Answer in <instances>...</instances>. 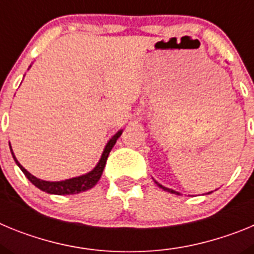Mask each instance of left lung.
I'll use <instances>...</instances> for the list:
<instances>
[{
	"mask_svg": "<svg viewBox=\"0 0 254 254\" xmlns=\"http://www.w3.org/2000/svg\"><path fill=\"white\" fill-rule=\"evenodd\" d=\"M154 182L155 183H156V186H158V187H160L161 190H167V192H169V193H173V194H178V196H181V193H179V192H177V190H170V188H167V187H164V186H161L160 183H159V182H156L154 179ZM211 192H208L207 194H210Z\"/></svg>",
	"mask_w": 254,
	"mask_h": 254,
	"instance_id": "obj_1",
	"label": "left lung"
}]
</instances>
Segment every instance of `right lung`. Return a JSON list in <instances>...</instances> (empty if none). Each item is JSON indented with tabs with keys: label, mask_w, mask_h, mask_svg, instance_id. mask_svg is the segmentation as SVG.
I'll return each mask as SVG.
<instances>
[{
	"label": "right lung",
	"mask_w": 254,
	"mask_h": 254,
	"mask_svg": "<svg viewBox=\"0 0 254 254\" xmlns=\"http://www.w3.org/2000/svg\"><path fill=\"white\" fill-rule=\"evenodd\" d=\"M123 129H120V131L117 132L114 136H112V138L107 142L105 145L104 150H103V154L100 156L99 161L95 165L93 170H90L86 174H82V176L78 177H73V178L69 179H64V181H60V182H49V181H43V179H39L37 177H34L33 174L28 172L25 168L22 167L21 164L17 161L16 156L13 154L12 149H11L10 145V150L11 154H12V158L15 160V163L17 164V167L21 169V172L25 174L26 178L35 186L39 190H42L43 192H47V193L51 194H58V196H62V194H75V193H80V192H84V190H90L93 188L94 186L98 183V181L100 179L103 174V170H104L105 163H107L108 155L111 152V150L113 149V146L116 145L117 140L120 138V136L122 134Z\"/></svg>",
	"instance_id": "obj_1"
}]
</instances>
